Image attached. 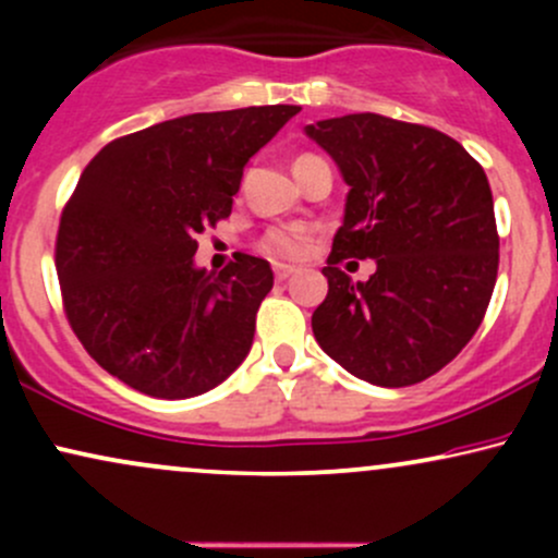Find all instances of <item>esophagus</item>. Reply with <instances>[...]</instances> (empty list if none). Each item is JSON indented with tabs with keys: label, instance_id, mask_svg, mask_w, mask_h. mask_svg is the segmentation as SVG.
<instances>
[{
	"label": "esophagus",
	"instance_id": "34e87169",
	"mask_svg": "<svg viewBox=\"0 0 558 558\" xmlns=\"http://www.w3.org/2000/svg\"><path fill=\"white\" fill-rule=\"evenodd\" d=\"M272 270H275V280H288L293 272H296V267H291V265H275Z\"/></svg>",
	"mask_w": 558,
	"mask_h": 558
}]
</instances>
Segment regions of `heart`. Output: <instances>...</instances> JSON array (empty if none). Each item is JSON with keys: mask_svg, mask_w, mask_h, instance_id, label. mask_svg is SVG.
Instances as JSON below:
<instances>
[{"mask_svg": "<svg viewBox=\"0 0 558 558\" xmlns=\"http://www.w3.org/2000/svg\"><path fill=\"white\" fill-rule=\"evenodd\" d=\"M312 155H301L296 162H293V168L296 165L304 162V159H310ZM306 248H310V230L306 228H270L265 235H262L259 241V252L265 254V257L270 259H296V257H304Z\"/></svg>", "mask_w": 558, "mask_h": 558, "instance_id": "heart-1", "label": "heart"}]
</instances>
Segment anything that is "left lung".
Wrapping results in <instances>:
<instances>
[{"instance_id": "8db88e82", "label": "left lung", "mask_w": 558, "mask_h": 558, "mask_svg": "<svg viewBox=\"0 0 558 558\" xmlns=\"http://www.w3.org/2000/svg\"><path fill=\"white\" fill-rule=\"evenodd\" d=\"M336 159L349 196L312 315L325 354L360 380L403 388L444 369L483 323L498 275L485 170L435 128L375 112L306 125ZM375 258L354 284L337 262Z\"/></svg>"}]
</instances>
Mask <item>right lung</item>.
<instances>
[{"label":"right lung","instance_id":"obj_1","mask_svg":"<svg viewBox=\"0 0 558 558\" xmlns=\"http://www.w3.org/2000/svg\"><path fill=\"white\" fill-rule=\"evenodd\" d=\"M296 105L165 120L96 155L57 230L54 265L70 328L125 386L191 399L246 360L270 262L235 254L198 270V233L226 220L246 162Z\"/></svg>","mask_w":558,"mask_h":558}]
</instances>
